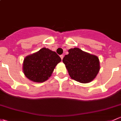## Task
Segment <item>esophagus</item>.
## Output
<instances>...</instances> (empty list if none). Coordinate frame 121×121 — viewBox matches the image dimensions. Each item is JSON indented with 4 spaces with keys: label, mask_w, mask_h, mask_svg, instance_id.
<instances>
[{
    "label": "esophagus",
    "mask_w": 121,
    "mask_h": 121,
    "mask_svg": "<svg viewBox=\"0 0 121 121\" xmlns=\"http://www.w3.org/2000/svg\"><path fill=\"white\" fill-rule=\"evenodd\" d=\"M60 57H61V60H63V57H64V56H63V54H61V55H60Z\"/></svg>",
    "instance_id": "obj_1"
}]
</instances>
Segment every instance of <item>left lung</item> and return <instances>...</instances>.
Listing matches in <instances>:
<instances>
[{"label": "left lung", "mask_w": 121, "mask_h": 121, "mask_svg": "<svg viewBox=\"0 0 121 121\" xmlns=\"http://www.w3.org/2000/svg\"><path fill=\"white\" fill-rule=\"evenodd\" d=\"M63 62L71 78L81 83H89L96 78L100 70L99 58L79 48L68 50Z\"/></svg>", "instance_id": "8db88e82"}]
</instances>
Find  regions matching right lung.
Returning <instances> with one entry per match:
<instances>
[{
  "label": "right lung",
  "instance_id": "right-lung-1",
  "mask_svg": "<svg viewBox=\"0 0 121 121\" xmlns=\"http://www.w3.org/2000/svg\"><path fill=\"white\" fill-rule=\"evenodd\" d=\"M61 59L56 52L46 48L26 57L23 71L26 78L36 82H43L52 75L55 67Z\"/></svg>",
  "mask_w": 121,
  "mask_h": 121
}]
</instances>
